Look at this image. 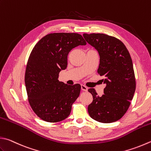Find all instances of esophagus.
<instances>
[{"label": "esophagus", "mask_w": 151, "mask_h": 151, "mask_svg": "<svg viewBox=\"0 0 151 151\" xmlns=\"http://www.w3.org/2000/svg\"><path fill=\"white\" fill-rule=\"evenodd\" d=\"M81 89L83 91H87L88 90V88L85 86V85H81Z\"/></svg>", "instance_id": "1"}]
</instances>
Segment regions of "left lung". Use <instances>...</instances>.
Returning a JSON list of instances; mask_svg holds the SVG:
<instances>
[{"instance_id": "1", "label": "left lung", "mask_w": 151, "mask_h": 151, "mask_svg": "<svg viewBox=\"0 0 151 151\" xmlns=\"http://www.w3.org/2000/svg\"><path fill=\"white\" fill-rule=\"evenodd\" d=\"M83 37L95 48L100 56L97 72L106 84L104 95L99 96L95 89L88 91L93 102L88 112L101 123H112L122 118L128 110L135 91L136 82L129 51L118 39L103 33L83 34Z\"/></svg>"}]
</instances>
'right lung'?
Returning a JSON list of instances; mask_svg holds the SVG:
<instances>
[{
    "label": "right lung",
    "mask_w": 151,
    "mask_h": 151,
    "mask_svg": "<svg viewBox=\"0 0 151 151\" xmlns=\"http://www.w3.org/2000/svg\"><path fill=\"white\" fill-rule=\"evenodd\" d=\"M86 44L80 34L53 33L33 47L25 69V84L31 109L41 120L55 123L70 114L81 85L70 86L59 81V73L67 67L70 51Z\"/></svg>",
    "instance_id": "right-lung-1"
}]
</instances>
